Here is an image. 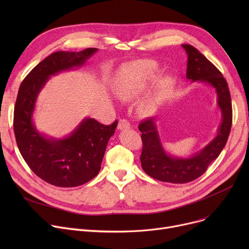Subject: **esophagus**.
<instances>
[{"instance_id": "esophagus-1", "label": "esophagus", "mask_w": 249, "mask_h": 249, "mask_svg": "<svg viewBox=\"0 0 249 249\" xmlns=\"http://www.w3.org/2000/svg\"><path fill=\"white\" fill-rule=\"evenodd\" d=\"M130 128V123L126 119H121L118 123V129L119 130H126Z\"/></svg>"}]
</instances>
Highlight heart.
<instances>
[{"label": "heart", "instance_id": "1", "mask_svg": "<svg viewBox=\"0 0 249 249\" xmlns=\"http://www.w3.org/2000/svg\"><path fill=\"white\" fill-rule=\"evenodd\" d=\"M160 71L159 64L152 60H143L131 63L126 67L118 76L115 84L116 95L121 100L131 101L138 97L146 85L152 81ZM169 82L163 80L154 89L152 93L143 98L138 106L142 115H151L158 110L164 99Z\"/></svg>", "mask_w": 249, "mask_h": 249}]
</instances>
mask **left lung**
<instances>
[{"label": "left lung", "instance_id": "8db88e82", "mask_svg": "<svg viewBox=\"0 0 249 249\" xmlns=\"http://www.w3.org/2000/svg\"><path fill=\"white\" fill-rule=\"evenodd\" d=\"M188 54L187 78L215 89L222 121L214 139L190 158H176L166 153L154 117L142 121L138 128L143 143L141 166L151 178L173 184H185L201 177L223 150L232 125V105L227 82L215 65L190 44H182Z\"/></svg>", "mask_w": 249, "mask_h": 249}]
</instances>
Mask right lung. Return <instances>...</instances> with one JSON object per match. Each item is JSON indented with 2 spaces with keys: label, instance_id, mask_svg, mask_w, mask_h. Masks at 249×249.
<instances>
[{
  "label": "right lung",
  "instance_id": "1",
  "mask_svg": "<svg viewBox=\"0 0 249 249\" xmlns=\"http://www.w3.org/2000/svg\"><path fill=\"white\" fill-rule=\"evenodd\" d=\"M97 51L87 48L80 52H54L39 62L19 88L14 109L17 145L31 171L50 185L72 188L94 178L115 133L118 121L104 125L85 118L69 136L57 139L40 133L33 123L37 97L50 76L83 67Z\"/></svg>",
  "mask_w": 249,
  "mask_h": 249
}]
</instances>
